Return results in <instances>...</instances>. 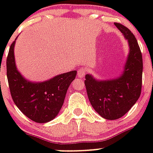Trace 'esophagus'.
Instances as JSON below:
<instances>
[{
  "mask_svg": "<svg viewBox=\"0 0 153 153\" xmlns=\"http://www.w3.org/2000/svg\"><path fill=\"white\" fill-rule=\"evenodd\" d=\"M86 68L82 67V68H80V69L78 71V74H77V76L79 77V79H82V78H84V76L86 75Z\"/></svg>",
  "mask_w": 153,
  "mask_h": 153,
  "instance_id": "34e87169",
  "label": "esophagus"
}]
</instances>
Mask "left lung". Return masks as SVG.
<instances>
[{
    "instance_id": "left-lung-1",
    "label": "left lung",
    "mask_w": 153,
    "mask_h": 153,
    "mask_svg": "<svg viewBox=\"0 0 153 153\" xmlns=\"http://www.w3.org/2000/svg\"><path fill=\"white\" fill-rule=\"evenodd\" d=\"M128 44V54L123 70L117 77L96 79L86 74L88 98L97 113L107 120H116L124 116L133 107L140 95L142 85V55L137 40L124 25L114 23Z\"/></svg>"
}]
</instances>
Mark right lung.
Here are the masks:
<instances>
[{
    "mask_svg": "<svg viewBox=\"0 0 153 153\" xmlns=\"http://www.w3.org/2000/svg\"><path fill=\"white\" fill-rule=\"evenodd\" d=\"M7 58V78L13 100L25 116L37 123L51 121L59 113L66 94L76 76V71L58 74L43 82H32L24 77L16 65L14 47Z\"/></svg>",
    "mask_w": 153,
    "mask_h": 153,
    "instance_id": "add662e5",
    "label": "right lung"
}]
</instances>
